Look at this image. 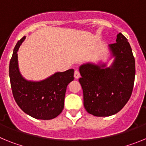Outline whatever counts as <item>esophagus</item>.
Wrapping results in <instances>:
<instances>
[{"label":"esophagus","mask_w":146,"mask_h":146,"mask_svg":"<svg viewBox=\"0 0 146 146\" xmlns=\"http://www.w3.org/2000/svg\"><path fill=\"white\" fill-rule=\"evenodd\" d=\"M74 77L75 79H78L80 77V72L78 70H75L74 71Z\"/></svg>","instance_id":"34e87169"}]
</instances>
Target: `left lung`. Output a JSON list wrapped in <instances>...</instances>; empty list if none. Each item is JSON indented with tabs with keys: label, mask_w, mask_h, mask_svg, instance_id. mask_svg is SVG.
Wrapping results in <instances>:
<instances>
[{
	"label": "left lung",
	"mask_w": 146,
	"mask_h": 146,
	"mask_svg": "<svg viewBox=\"0 0 146 146\" xmlns=\"http://www.w3.org/2000/svg\"><path fill=\"white\" fill-rule=\"evenodd\" d=\"M116 43L108 45L110 58L108 63H86L80 66L79 82L83 91L86 111L94 116L106 117L118 113L129 101L135 76V60L128 40L121 33Z\"/></svg>",
	"instance_id": "1"
}]
</instances>
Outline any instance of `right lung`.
Segmentation results:
<instances>
[{"mask_svg":"<svg viewBox=\"0 0 146 146\" xmlns=\"http://www.w3.org/2000/svg\"><path fill=\"white\" fill-rule=\"evenodd\" d=\"M23 36L15 46L9 64V77L13 96L24 113L36 119L57 117L64 107L66 87L74 80V69L55 72L40 81L28 80L19 69L17 52L25 39Z\"/></svg>","mask_w":146,"mask_h":146,"instance_id":"obj_1","label":"right lung"}]
</instances>
